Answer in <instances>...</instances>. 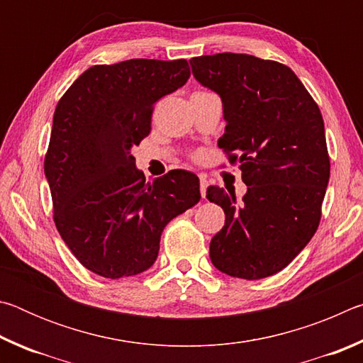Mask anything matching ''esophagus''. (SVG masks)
<instances>
[{
	"label": "esophagus",
	"instance_id": "esophagus-1",
	"mask_svg": "<svg viewBox=\"0 0 363 363\" xmlns=\"http://www.w3.org/2000/svg\"><path fill=\"white\" fill-rule=\"evenodd\" d=\"M206 187H208V181H206V177L205 176H200V194H201V196H206Z\"/></svg>",
	"mask_w": 363,
	"mask_h": 363
}]
</instances>
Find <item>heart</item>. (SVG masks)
Here are the masks:
<instances>
[{
	"instance_id": "obj_1",
	"label": "heart",
	"mask_w": 363,
	"mask_h": 363,
	"mask_svg": "<svg viewBox=\"0 0 363 363\" xmlns=\"http://www.w3.org/2000/svg\"><path fill=\"white\" fill-rule=\"evenodd\" d=\"M194 158H196V160H199V158H200V155H199V153H196V155H194Z\"/></svg>"
}]
</instances>
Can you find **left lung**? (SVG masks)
<instances>
[{
	"mask_svg": "<svg viewBox=\"0 0 363 363\" xmlns=\"http://www.w3.org/2000/svg\"><path fill=\"white\" fill-rule=\"evenodd\" d=\"M199 82L223 99L218 145L238 163L248 192L210 186L225 213L211 238L214 267L257 280L285 269L314 235L330 179V155L317 102L294 72L275 60L220 52L190 59Z\"/></svg>",
	"mask_w": 363,
	"mask_h": 363,
	"instance_id": "obj_1",
	"label": "left lung"
}]
</instances>
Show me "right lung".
<instances>
[{"instance_id":"right-lung-1","label":"right lung","mask_w":363,"mask_h":363,"mask_svg":"<svg viewBox=\"0 0 363 363\" xmlns=\"http://www.w3.org/2000/svg\"><path fill=\"white\" fill-rule=\"evenodd\" d=\"M189 77L186 59L93 65L57 102L45 157L52 218L73 256L101 277L149 269L164 225L200 201L194 173L147 182L131 155L149 136L155 102Z\"/></svg>"}]
</instances>
